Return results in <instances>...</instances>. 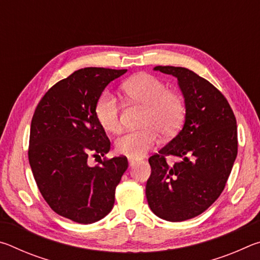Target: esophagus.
I'll list each match as a JSON object with an SVG mask.
<instances>
[{"label":"esophagus","mask_w":260,"mask_h":260,"mask_svg":"<svg viewBox=\"0 0 260 260\" xmlns=\"http://www.w3.org/2000/svg\"><path fill=\"white\" fill-rule=\"evenodd\" d=\"M139 161V159H136V158H132V157H128V164H129V166H133V165H135L136 162Z\"/></svg>","instance_id":"obj_1"}]
</instances>
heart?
Wrapping results in <instances>:
<instances>
[{"label":"heart","instance_id":"1","mask_svg":"<svg viewBox=\"0 0 260 260\" xmlns=\"http://www.w3.org/2000/svg\"><path fill=\"white\" fill-rule=\"evenodd\" d=\"M122 89L134 102L143 105L142 125L146 128L129 131L116 141V150L132 158L143 156L157 143V131L161 135L174 134L184 119L186 105L181 95L169 90L159 79L141 73L124 82ZM95 116L107 132L120 128L119 103L109 91L101 94L95 104Z\"/></svg>","mask_w":260,"mask_h":260}]
</instances>
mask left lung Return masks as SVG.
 I'll return each instance as SVG.
<instances>
[{
	"label": "left lung",
	"instance_id": "left-lung-1",
	"mask_svg": "<svg viewBox=\"0 0 260 260\" xmlns=\"http://www.w3.org/2000/svg\"><path fill=\"white\" fill-rule=\"evenodd\" d=\"M178 79L186 116L182 129L149 158L148 204L157 217L184 221L200 215L222 192L237 156L234 112L212 83L186 68L156 67ZM167 155L180 161L166 162Z\"/></svg>",
	"mask_w": 260,
	"mask_h": 260
}]
</instances>
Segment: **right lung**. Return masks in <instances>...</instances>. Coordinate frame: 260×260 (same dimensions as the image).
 Listing matches in <instances>:
<instances>
[{"label": "right lung", "instance_id": "1", "mask_svg": "<svg viewBox=\"0 0 260 260\" xmlns=\"http://www.w3.org/2000/svg\"><path fill=\"white\" fill-rule=\"evenodd\" d=\"M127 70L85 68L52 86L30 122L28 160L43 199L57 214L78 223L104 218L128 167L125 156L88 165V155L104 156L110 140L95 116L96 101Z\"/></svg>", "mask_w": 260, "mask_h": 260}]
</instances>
